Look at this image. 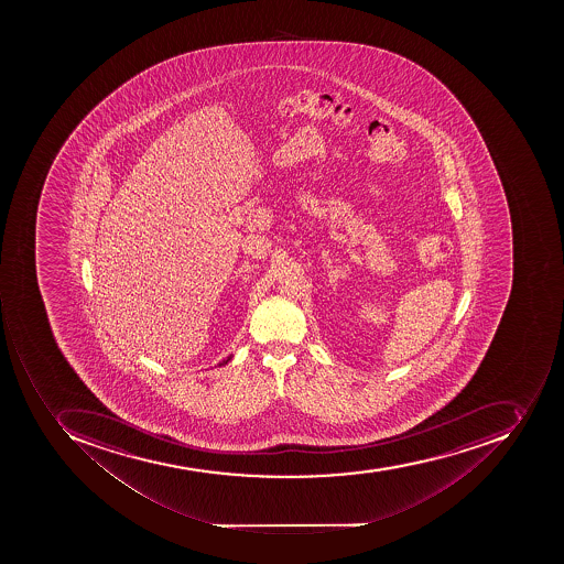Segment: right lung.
<instances>
[{"instance_id":"1","label":"right lung","mask_w":564,"mask_h":564,"mask_svg":"<svg viewBox=\"0 0 564 564\" xmlns=\"http://www.w3.org/2000/svg\"><path fill=\"white\" fill-rule=\"evenodd\" d=\"M227 361H229V359H227ZM227 361H224V364H227ZM224 364H220V365H224Z\"/></svg>"}]
</instances>
